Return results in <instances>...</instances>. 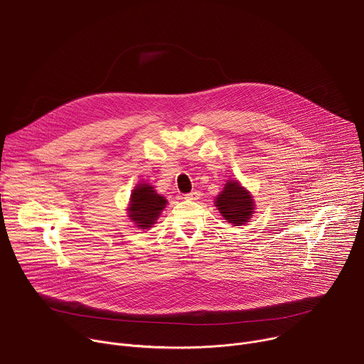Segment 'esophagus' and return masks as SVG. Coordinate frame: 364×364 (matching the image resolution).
<instances>
[{"label": "esophagus", "instance_id": "34e87169", "mask_svg": "<svg viewBox=\"0 0 364 364\" xmlns=\"http://www.w3.org/2000/svg\"><path fill=\"white\" fill-rule=\"evenodd\" d=\"M186 198H187V200H198V198H200V191L194 190V191L186 194Z\"/></svg>", "mask_w": 364, "mask_h": 364}]
</instances>
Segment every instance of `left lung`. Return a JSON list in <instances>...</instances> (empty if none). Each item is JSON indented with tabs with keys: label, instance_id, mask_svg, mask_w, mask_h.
I'll return each mask as SVG.
<instances>
[{
	"label": "left lung",
	"instance_id": "1",
	"mask_svg": "<svg viewBox=\"0 0 364 364\" xmlns=\"http://www.w3.org/2000/svg\"><path fill=\"white\" fill-rule=\"evenodd\" d=\"M215 205L225 220L233 226H245L255 213V200L237 180H228L222 193L215 198Z\"/></svg>",
	"mask_w": 364,
	"mask_h": 364
}]
</instances>
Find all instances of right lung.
<instances>
[{"mask_svg":"<svg viewBox=\"0 0 364 364\" xmlns=\"http://www.w3.org/2000/svg\"><path fill=\"white\" fill-rule=\"evenodd\" d=\"M167 198L155 191L149 183H139L134 187L128 204V218L138 229H149L159 220L166 209Z\"/></svg>","mask_w":364,"mask_h":364,"instance_id":"1","label":"right lung"}]
</instances>
